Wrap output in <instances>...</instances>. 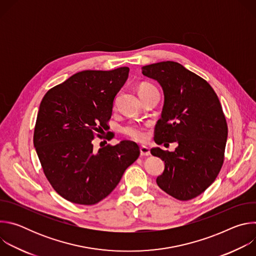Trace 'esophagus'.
<instances>
[{
    "label": "esophagus",
    "instance_id": "34e87169",
    "mask_svg": "<svg viewBox=\"0 0 256 256\" xmlns=\"http://www.w3.org/2000/svg\"><path fill=\"white\" fill-rule=\"evenodd\" d=\"M140 156H142V157H147V156L151 155L150 149L148 147H144V146H142V147L140 148Z\"/></svg>",
    "mask_w": 256,
    "mask_h": 256
}]
</instances>
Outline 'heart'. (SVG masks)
I'll return each mask as SVG.
<instances>
[{"label": "heart", "instance_id": "b5f03b06", "mask_svg": "<svg viewBox=\"0 0 256 256\" xmlns=\"http://www.w3.org/2000/svg\"><path fill=\"white\" fill-rule=\"evenodd\" d=\"M138 94L140 97H144L146 95H148L152 92H156L158 91L157 88L150 84V83H142L140 84L138 88ZM122 132L124 134H126L128 136H130V138L138 140V142H142L147 138V134L144 132V128L142 126L138 124H128L126 126L122 128Z\"/></svg>", "mask_w": 256, "mask_h": 256}]
</instances>
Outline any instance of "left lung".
Segmentation results:
<instances>
[{"label": "left lung", "instance_id": "8db88e82", "mask_svg": "<svg viewBox=\"0 0 256 256\" xmlns=\"http://www.w3.org/2000/svg\"><path fill=\"white\" fill-rule=\"evenodd\" d=\"M142 72L156 80L164 93L156 144H178L173 152L151 149L165 164L157 184L179 200L196 198L214 181L224 162L228 126L220 100L206 80L178 62L148 64Z\"/></svg>", "mask_w": 256, "mask_h": 256}]
</instances>
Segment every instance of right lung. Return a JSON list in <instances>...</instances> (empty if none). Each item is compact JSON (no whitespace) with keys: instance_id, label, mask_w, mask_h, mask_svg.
Listing matches in <instances>:
<instances>
[{"instance_id":"add662e5","label":"right lung","mask_w":256,"mask_h":256,"mask_svg":"<svg viewBox=\"0 0 256 256\" xmlns=\"http://www.w3.org/2000/svg\"><path fill=\"white\" fill-rule=\"evenodd\" d=\"M128 72V66L82 70L48 90L42 100L34 148L54 190L70 202L91 206L105 198L140 155L132 140L97 151L92 142L94 132L107 126Z\"/></svg>"}]
</instances>
